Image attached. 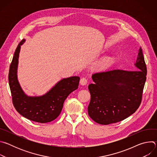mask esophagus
<instances>
[{"mask_svg": "<svg viewBox=\"0 0 157 157\" xmlns=\"http://www.w3.org/2000/svg\"><path fill=\"white\" fill-rule=\"evenodd\" d=\"M87 83V80L85 78H82L80 79V84L82 86L86 85Z\"/></svg>", "mask_w": 157, "mask_h": 157, "instance_id": "esophagus-1", "label": "esophagus"}]
</instances>
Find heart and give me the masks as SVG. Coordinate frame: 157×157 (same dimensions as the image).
I'll list each match as a JSON object with an SVG mask.
<instances>
[{
    "label": "heart",
    "mask_w": 157,
    "mask_h": 157,
    "mask_svg": "<svg viewBox=\"0 0 157 157\" xmlns=\"http://www.w3.org/2000/svg\"><path fill=\"white\" fill-rule=\"evenodd\" d=\"M110 61V58H106L104 60V63H107L108 62H109Z\"/></svg>",
    "instance_id": "obj_1"
}]
</instances>
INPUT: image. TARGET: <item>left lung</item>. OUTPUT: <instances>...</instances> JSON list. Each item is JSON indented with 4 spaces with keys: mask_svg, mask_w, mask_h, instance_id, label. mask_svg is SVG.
<instances>
[{
    "mask_svg": "<svg viewBox=\"0 0 157 157\" xmlns=\"http://www.w3.org/2000/svg\"><path fill=\"white\" fill-rule=\"evenodd\" d=\"M135 66L136 71L113 70L92 75L94 82L88 86L91 98L87 110L94 121L102 125L116 123L137 110L147 75L141 48Z\"/></svg>",
    "mask_w": 157,
    "mask_h": 157,
    "instance_id": "left-lung-1",
    "label": "left lung"
}]
</instances>
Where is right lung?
Returning a JSON list of instances; mask_svg holds the SVG:
<instances>
[{
	"mask_svg": "<svg viewBox=\"0 0 157 157\" xmlns=\"http://www.w3.org/2000/svg\"><path fill=\"white\" fill-rule=\"evenodd\" d=\"M22 40L15 50L10 66L9 82L13 104L18 113L24 117L39 123H47L56 119L61 113L63 103L68 95L78 89L80 78L72 76L58 82L45 94L28 96L17 79V68Z\"/></svg>",
	"mask_w": 157,
	"mask_h": 157,
	"instance_id": "add662e5",
	"label": "right lung"
}]
</instances>
